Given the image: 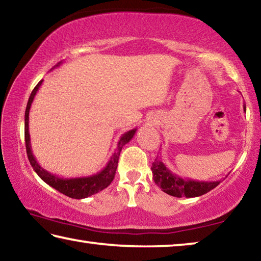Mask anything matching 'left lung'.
<instances>
[{
  "label": "left lung",
  "mask_w": 261,
  "mask_h": 261,
  "mask_svg": "<svg viewBox=\"0 0 261 261\" xmlns=\"http://www.w3.org/2000/svg\"><path fill=\"white\" fill-rule=\"evenodd\" d=\"M244 110H246L244 106ZM153 179L158 187H160L163 192L173 197L193 198L199 197L210 192L211 190L218 187L221 180L214 182H199L190 178H182L180 176L174 174L169 168L163 163L161 156H156L152 163Z\"/></svg>",
  "instance_id": "obj_1"
}]
</instances>
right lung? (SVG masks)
<instances>
[{
    "mask_svg": "<svg viewBox=\"0 0 261 261\" xmlns=\"http://www.w3.org/2000/svg\"><path fill=\"white\" fill-rule=\"evenodd\" d=\"M62 62H60V65ZM43 81H40L38 83V85L34 87V90L31 93L29 98L28 106H26L25 110V145H26V153H28L29 161L31 166L33 167L35 173L38 174L39 177H40L43 182L50 185L51 188H54L57 191L65 194L70 198H73V199H84V198H87L90 196H93V194L102 191L108 185L113 182L115 177V173H116L117 169V163L118 159H120V154L122 151V147L124 146L125 144L129 143V141L134 138L137 129H132L130 131L125 132L124 135L118 140L117 147L115 149L114 154L110 158L108 161L107 166H106L100 173H96L91 176H85V177H74V178H63L59 177L57 175L50 174L49 171L39 165L35 160V158L32 153V148H31V138H30V132H29V115H30V108L31 105L33 102V99L37 92L40 88L41 84Z\"/></svg>",
    "mask_w": 261,
    "mask_h": 261,
    "instance_id": "right-lung-1",
    "label": "right lung"
}]
</instances>
